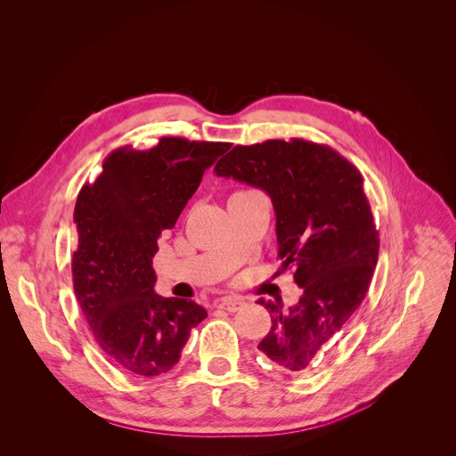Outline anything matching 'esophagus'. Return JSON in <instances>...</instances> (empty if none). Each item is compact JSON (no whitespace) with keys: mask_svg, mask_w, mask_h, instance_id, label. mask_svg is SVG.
Here are the masks:
<instances>
[{"mask_svg":"<svg viewBox=\"0 0 456 456\" xmlns=\"http://www.w3.org/2000/svg\"><path fill=\"white\" fill-rule=\"evenodd\" d=\"M218 308H220V310H225V312H229V314H234V312H238L240 308H243V300H240V298H222V300L218 302Z\"/></svg>","mask_w":456,"mask_h":456,"instance_id":"obj_1","label":"esophagus"}]
</instances>
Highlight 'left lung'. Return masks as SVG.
<instances>
[{
	"label": "left lung",
	"mask_w": 456,
	"mask_h": 456,
	"mask_svg": "<svg viewBox=\"0 0 456 456\" xmlns=\"http://www.w3.org/2000/svg\"><path fill=\"white\" fill-rule=\"evenodd\" d=\"M215 174L272 199L282 270L293 268L302 295L257 302L272 326L257 349L289 374L306 372L321 347L360 308L379 252V234L362 174L338 151L305 139L236 144Z\"/></svg>",
	"instance_id": "left-lung-1"
}]
</instances>
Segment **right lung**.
I'll use <instances>...</instances> for the list:
<instances>
[{
	"instance_id": "obj_1",
	"label": "right lung",
	"mask_w": 456,
	"mask_h": 456,
	"mask_svg": "<svg viewBox=\"0 0 456 456\" xmlns=\"http://www.w3.org/2000/svg\"><path fill=\"white\" fill-rule=\"evenodd\" d=\"M229 148L183 137H161L150 150L123 146L77 197L75 295L96 344L123 370L144 378L172 370L208 317L193 300L156 293L151 259L163 231L174 229L204 172Z\"/></svg>"
}]
</instances>
